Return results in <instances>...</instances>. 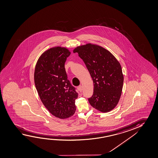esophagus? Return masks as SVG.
I'll use <instances>...</instances> for the list:
<instances>
[{"label": "esophagus", "instance_id": "esophagus-1", "mask_svg": "<svg viewBox=\"0 0 158 158\" xmlns=\"http://www.w3.org/2000/svg\"><path fill=\"white\" fill-rule=\"evenodd\" d=\"M78 89H79V90L80 91V92H82V91L83 89V87L82 85H80L79 87H78Z\"/></svg>", "mask_w": 158, "mask_h": 158}]
</instances>
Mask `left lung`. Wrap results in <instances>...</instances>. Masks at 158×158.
<instances>
[{
	"instance_id": "left-lung-1",
	"label": "left lung",
	"mask_w": 158,
	"mask_h": 158,
	"mask_svg": "<svg viewBox=\"0 0 158 158\" xmlns=\"http://www.w3.org/2000/svg\"><path fill=\"white\" fill-rule=\"evenodd\" d=\"M85 64L92 78L94 92L89 103L95 109L108 113L118 105L123 90V75L120 64L109 50L87 43L73 50Z\"/></svg>"
}]
</instances>
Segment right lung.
Returning a JSON list of instances; mask_svg holds the SVG:
<instances>
[{"mask_svg": "<svg viewBox=\"0 0 158 158\" xmlns=\"http://www.w3.org/2000/svg\"><path fill=\"white\" fill-rule=\"evenodd\" d=\"M70 53L68 48L60 46L48 49L38 59L34 73L35 88L43 105L61 119L75 114L78 98L65 71V61Z\"/></svg>", "mask_w": 158, "mask_h": 158, "instance_id": "add662e5", "label": "right lung"}]
</instances>
